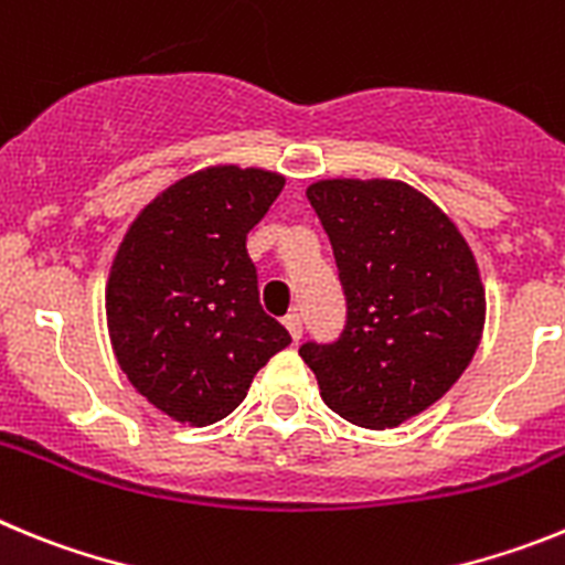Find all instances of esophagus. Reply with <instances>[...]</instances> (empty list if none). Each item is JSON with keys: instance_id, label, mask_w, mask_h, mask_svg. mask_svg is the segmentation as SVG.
Instances as JSON below:
<instances>
[{"instance_id": "1", "label": "esophagus", "mask_w": 565, "mask_h": 565, "mask_svg": "<svg viewBox=\"0 0 565 565\" xmlns=\"http://www.w3.org/2000/svg\"><path fill=\"white\" fill-rule=\"evenodd\" d=\"M282 322H286V328H288V333H291L294 342H299V339H302V317H299L297 311H291L286 319H282Z\"/></svg>"}]
</instances>
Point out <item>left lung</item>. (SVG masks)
Returning a JSON list of instances; mask_svg holds the SVG:
<instances>
[{
  "instance_id": "8db88e82",
  "label": "left lung",
  "mask_w": 565,
  "mask_h": 565,
  "mask_svg": "<svg viewBox=\"0 0 565 565\" xmlns=\"http://www.w3.org/2000/svg\"><path fill=\"white\" fill-rule=\"evenodd\" d=\"M337 257L348 319L337 342H306L322 402L387 430L450 391L481 342L478 263L456 223L402 181L333 178L308 186Z\"/></svg>"
}]
</instances>
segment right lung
I'll use <instances>...</instances> for the list:
<instances>
[{
	"label": "right lung",
	"instance_id": "add662e5",
	"mask_svg": "<svg viewBox=\"0 0 565 565\" xmlns=\"http://www.w3.org/2000/svg\"><path fill=\"white\" fill-rule=\"evenodd\" d=\"M286 178L209 167L163 189L132 221L107 279V328L132 387L169 418L221 422L291 337L259 306L246 234Z\"/></svg>",
	"mask_w": 565,
	"mask_h": 565
}]
</instances>
